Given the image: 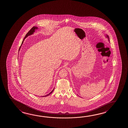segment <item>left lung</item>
Masks as SVG:
<instances>
[{
    "label": "left lung",
    "mask_w": 128,
    "mask_h": 128,
    "mask_svg": "<svg viewBox=\"0 0 128 128\" xmlns=\"http://www.w3.org/2000/svg\"><path fill=\"white\" fill-rule=\"evenodd\" d=\"M107 38H108V40H109V36H108V35H107Z\"/></svg>",
    "instance_id": "1"
}]
</instances>
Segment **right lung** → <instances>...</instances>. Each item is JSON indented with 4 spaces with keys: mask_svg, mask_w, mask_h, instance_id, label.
Here are the masks:
<instances>
[{
    "mask_svg": "<svg viewBox=\"0 0 128 128\" xmlns=\"http://www.w3.org/2000/svg\"><path fill=\"white\" fill-rule=\"evenodd\" d=\"M38 28L36 27H33L32 28L31 30H30V31H28V32L27 34H26V36H25V37H24V39L23 40V42H22V44H21V45H22V44L23 43L24 41V40L25 39V38H27L28 36H30V35H32V34H34V32H35V30H37ZM21 46H20V47H21ZM20 49H19V50H20ZM54 89H53V90H52V91H51V92H50V93L49 94H47V95H46V96H43V97L47 96H48V95H50V94H51V93H52V92H53V90H54Z\"/></svg>",
    "mask_w": 128,
    "mask_h": 128,
    "instance_id": "right-lung-1",
    "label": "right lung"
}]
</instances>
